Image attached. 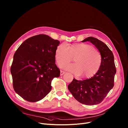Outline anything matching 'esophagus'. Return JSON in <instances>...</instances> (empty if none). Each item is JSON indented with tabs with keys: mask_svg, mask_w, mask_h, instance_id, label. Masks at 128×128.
<instances>
[{
	"mask_svg": "<svg viewBox=\"0 0 128 128\" xmlns=\"http://www.w3.org/2000/svg\"><path fill=\"white\" fill-rule=\"evenodd\" d=\"M65 73V72L62 71V70H61V72H60V75H61V76H62V75H63Z\"/></svg>",
	"mask_w": 128,
	"mask_h": 128,
	"instance_id": "1",
	"label": "esophagus"
}]
</instances>
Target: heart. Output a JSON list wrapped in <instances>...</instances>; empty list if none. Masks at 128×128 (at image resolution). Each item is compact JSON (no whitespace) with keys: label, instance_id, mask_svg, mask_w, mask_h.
Masks as SVG:
<instances>
[{"label":"heart","instance_id":"heart-1","mask_svg":"<svg viewBox=\"0 0 128 128\" xmlns=\"http://www.w3.org/2000/svg\"><path fill=\"white\" fill-rule=\"evenodd\" d=\"M72 58L76 63L68 64L63 68L76 75L83 74L85 77L96 74L102 62L100 52L89 44L79 43L68 46L66 43H62L58 46L55 59L59 66L70 62Z\"/></svg>","mask_w":128,"mask_h":128}]
</instances>
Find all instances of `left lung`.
Here are the masks:
<instances>
[{
    "label": "left lung",
    "instance_id": "obj_1",
    "mask_svg": "<svg viewBox=\"0 0 128 128\" xmlns=\"http://www.w3.org/2000/svg\"><path fill=\"white\" fill-rule=\"evenodd\" d=\"M90 41L96 46L102 56L98 71L89 78L77 80L75 78L68 86V89L74 98L86 105L100 103L114 86V76L116 72L114 58L106 44L92 37L85 39L82 42Z\"/></svg>",
    "mask_w": 128,
    "mask_h": 128
}]
</instances>
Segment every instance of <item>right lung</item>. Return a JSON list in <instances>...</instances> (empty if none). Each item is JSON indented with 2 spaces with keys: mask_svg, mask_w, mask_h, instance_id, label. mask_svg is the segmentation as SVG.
<instances>
[{
  "mask_svg": "<svg viewBox=\"0 0 128 128\" xmlns=\"http://www.w3.org/2000/svg\"><path fill=\"white\" fill-rule=\"evenodd\" d=\"M60 41L46 34L28 38L15 52L10 67L15 91L25 100L36 102L52 89L54 78L60 75L55 64V52Z\"/></svg>",
  "mask_w": 128,
  "mask_h": 128,
  "instance_id": "1",
  "label": "right lung"
}]
</instances>
